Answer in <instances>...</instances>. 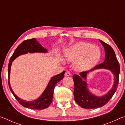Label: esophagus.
<instances>
[{
	"label": "esophagus",
	"mask_w": 125,
	"mask_h": 125,
	"mask_svg": "<svg viewBox=\"0 0 125 125\" xmlns=\"http://www.w3.org/2000/svg\"><path fill=\"white\" fill-rule=\"evenodd\" d=\"M65 76H71V74L70 72H67L65 73Z\"/></svg>",
	"instance_id": "1"
}]
</instances>
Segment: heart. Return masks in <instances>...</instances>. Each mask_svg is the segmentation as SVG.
Returning <instances> with one entry per match:
<instances>
[{
  "mask_svg": "<svg viewBox=\"0 0 125 125\" xmlns=\"http://www.w3.org/2000/svg\"><path fill=\"white\" fill-rule=\"evenodd\" d=\"M101 56V52L98 46L85 42L75 43L65 51L66 60L74 61L75 68L80 71L92 68L99 62Z\"/></svg>",
  "mask_w": 125,
  "mask_h": 125,
  "instance_id": "heart-1",
  "label": "heart"
}]
</instances>
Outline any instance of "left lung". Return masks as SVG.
Instances as JSON below:
<instances>
[{
  "instance_id": "1",
  "label": "left lung",
  "mask_w": 125,
  "mask_h": 125,
  "mask_svg": "<svg viewBox=\"0 0 125 125\" xmlns=\"http://www.w3.org/2000/svg\"><path fill=\"white\" fill-rule=\"evenodd\" d=\"M104 48L105 59L101 64L96 65L90 70L80 73L79 75L73 74L74 83V97L75 102L84 109H96L105 105L113 97L117 90L120 68L116 58L115 53L110 46L99 40ZM106 69L110 71L114 75V84L106 94L102 96H97L90 92L87 83V75L90 72L97 69Z\"/></svg>"
}]
</instances>
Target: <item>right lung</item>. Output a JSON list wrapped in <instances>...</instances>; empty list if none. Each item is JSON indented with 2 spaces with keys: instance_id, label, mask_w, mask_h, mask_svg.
Masks as SVG:
<instances>
[{
  "instance_id": "obj_1",
  "label": "right lung",
  "mask_w": 125,
  "mask_h": 125,
  "mask_svg": "<svg viewBox=\"0 0 125 125\" xmlns=\"http://www.w3.org/2000/svg\"><path fill=\"white\" fill-rule=\"evenodd\" d=\"M47 52V50L44 48L35 38H33L30 40H25L22 43H21L16 48L11 57L10 58L9 65H8V84H9L10 90L15 99L18 101V102L26 108L35 110H42L47 108L52 102L55 85L63 79L65 71H63V72L54 75L51 78L47 86H46L45 89L39 98L32 101H26L19 98L15 94L10 85V76L12 63L15 59L18 57L19 56L22 54H27L28 53H46Z\"/></svg>"
}]
</instances>
